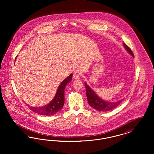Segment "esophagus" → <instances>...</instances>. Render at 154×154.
Returning <instances> with one entry per match:
<instances>
[{
    "mask_svg": "<svg viewBox=\"0 0 154 154\" xmlns=\"http://www.w3.org/2000/svg\"><path fill=\"white\" fill-rule=\"evenodd\" d=\"M80 77V74L77 73L73 74V78L74 79H79Z\"/></svg>",
    "mask_w": 154,
    "mask_h": 154,
    "instance_id": "1",
    "label": "esophagus"
}]
</instances>
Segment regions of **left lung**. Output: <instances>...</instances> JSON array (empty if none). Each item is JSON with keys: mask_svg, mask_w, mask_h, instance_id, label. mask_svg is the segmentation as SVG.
I'll return each mask as SVG.
<instances>
[{"mask_svg": "<svg viewBox=\"0 0 154 154\" xmlns=\"http://www.w3.org/2000/svg\"><path fill=\"white\" fill-rule=\"evenodd\" d=\"M124 45L126 50L128 52L132 57H134V54H133L131 49L124 43ZM85 86L86 88L87 97L89 104L94 109L99 111H109L115 109L116 107L118 106L124 100L122 99L116 102H110L105 101L97 95L94 91H93L91 87H89V86L86 82H85Z\"/></svg>", "mask_w": 154, "mask_h": 154, "instance_id": "8db88e82", "label": "left lung"}]
</instances>
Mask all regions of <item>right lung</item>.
<instances>
[{"mask_svg": "<svg viewBox=\"0 0 154 154\" xmlns=\"http://www.w3.org/2000/svg\"><path fill=\"white\" fill-rule=\"evenodd\" d=\"M72 76L73 74H70L67 78H66L65 80H64L61 82V84L59 85L55 97L51 101V102L49 103L48 104L43 107H35L30 106L28 104H27L28 107L32 111L42 116H50L57 113L62 109L64 105V91L66 88V85L72 80Z\"/></svg>", "mask_w": 154, "mask_h": 154, "instance_id": "right-lung-1", "label": "right lung"}]
</instances>
